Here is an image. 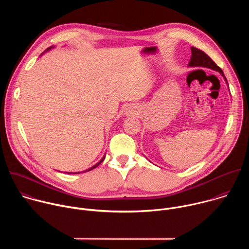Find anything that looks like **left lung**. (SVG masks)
I'll return each instance as SVG.
<instances>
[{"label": "left lung", "instance_id": "left-lung-1", "mask_svg": "<svg viewBox=\"0 0 249 249\" xmlns=\"http://www.w3.org/2000/svg\"><path fill=\"white\" fill-rule=\"evenodd\" d=\"M191 59L189 61V66L191 67H205V68H209V69H212L214 71H217V72H220L223 76H224V73L222 69L213 61L205 52L201 51L200 49H197L195 47H191ZM226 82L228 83L226 77L224 76Z\"/></svg>", "mask_w": 249, "mask_h": 249}]
</instances>
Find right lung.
I'll return each mask as SVG.
<instances>
[{
	"label": "right lung",
	"instance_id": "obj_1",
	"mask_svg": "<svg viewBox=\"0 0 249 249\" xmlns=\"http://www.w3.org/2000/svg\"><path fill=\"white\" fill-rule=\"evenodd\" d=\"M50 48H51V47H49V48H48V49H47V50H49V49H50ZM104 159H105V158H103V159H102V160H100V161H99V162H97V163H96V164H95V165H93V166H92V167H90V168H89V169H87V170H85V172H87V171H89V170H91V169H93V168H95V167H96V166H97V165H99V164H100V163H101V162H102V161H103V160H104ZM71 173H74V172H71ZM76 173H80V172H76Z\"/></svg>",
	"mask_w": 249,
	"mask_h": 249
}]
</instances>
